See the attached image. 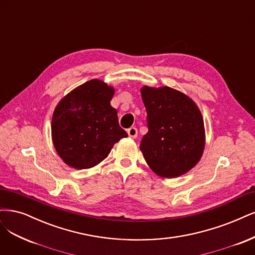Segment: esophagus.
<instances>
[{"label":"esophagus","mask_w":255,"mask_h":255,"mask_svg":"<svg viewBox=\"0 0 255 255\" xmlns=\"http://www.w3.org/2000/svg\"><path fill=\"white\" fill-rule=\"evenodd\" d=\"M128 136L131 137V138H136V137H137V134H138L137 128H134V127L129 128L128 129Z\"/></svg>","instance_id":"esophagus-1"}]
</instances>
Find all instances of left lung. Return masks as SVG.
Instances as JSON below:
<instances>
[{
    "label": "left lung",
    "mask_w": 255,
    "mask_h": 255,
    "mask_svg": "<svg viewBox=\"0 0 255 255\" xmlns=\"http://www.w3.org/2000/svg\"><path fill=\"white\" fill-rule=\"evenodd\" d=\"M148 131L140 142L144 159L157 175L175 178L195 166L205 148V127L195 102L179 91L143 86Z\"/></svg>",
    "instance_id": "8db88e82"
}]
</instances>
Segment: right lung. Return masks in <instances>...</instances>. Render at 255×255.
<instances>
[{"label": "right lung", "mask_w": 255, "mask_h": 255, "mask_svg": "<svg viewBox=\"0 0 255 255\" xmlns=\"http://www.w3.org/2000/svg\"><path fill=\"white\" fill-rule=\"evenodd\" d=\"M114 87L93 79L76 87L58 103L51 137L63 161L74 169H90L107 158L116 142L128 137L111 105Z\"/></svg>", "instance_id": "obj_1"}]
</instances>
